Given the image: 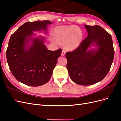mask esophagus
<instances>
[{
  "instance_id": "34e87169",
  "label": "esophagus",
  "mask_w": 121,
  "mask_h": 121,
  "mask_svg": "<svg viewBox=\"0 0 121 121\" xmlns=\"http://www.w3.org/2000/svg\"><path fill=\"white\" fill-rule=\"evenodd\" d=\"M65 50H63V51H62V52H61V55L62 56H64L65 55Z\"/></svg>"
}]
</instances>
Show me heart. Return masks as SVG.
<instances>
[{
    "instance_id": "heart-1",
    "label": "heart",
    "mask_w": 121,
    "mask_h": 121,
    "mask_svg": "<svg viewBox=\"0 0 121 121\" xmlns=\"http://www.w3.org/2000/svg\"><path fill=\"white\" fill-rule=\"evenodd\" d=\"M52 36L51 39L54 43L58 44L64 42V45L67 49L73 50L80 44L83 35L77 26H60L53 29Z\"/></svg>"
}]
</instances>
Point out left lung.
Here are the masks:
<instances>
[{
  "instance_id": "obj_1",
  "label": "left lung",
  "mask_w": 121,
  "mask_h": 121,
  "mask_svg": "<svg viewBox=\"0 0 121 121\" xmlns=\"http://www.w3.org/2000/svg\"><path fill=\"white\" fill-rule=\"evenodd\" d=\"M87 37L72 52L65 54L67 68L73 82L88 86L99 82L107 75L114 57L112 36L99 26L85 25ZM98 49L87 51L91 43Z\"/></svg>"
}]
</instances>
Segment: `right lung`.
<instances>
[{"mask_svg": "<svg viewBox=\"0 0 121 121\" xmlns=\"http://www.w3.org/2000/svg\"><path fill=\"white\" fill-rule=\"evenodd\" d=\"M50 24L48 20L28 22L10 36L6 50L7 61L13 76L25 85L37 87L48 82L60 56L62 49L48 50L42 38L32 39V45L25 48L33 31L44 30L46 32L47 25Z\"/></svg>", "mask_w": 121, "mask_h": 121, "instance_id": "obj_1", "label": "right lung"}]
</instances>
